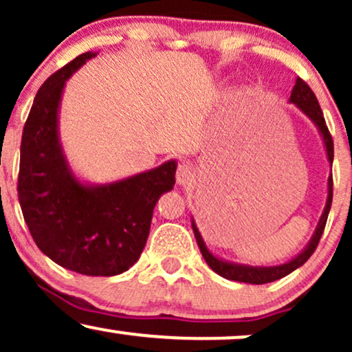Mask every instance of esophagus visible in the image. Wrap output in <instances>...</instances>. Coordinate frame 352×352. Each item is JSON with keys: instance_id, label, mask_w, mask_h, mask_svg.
<instances>
[{"instance_id": "34e87169", "label": "esophagus", "mask_w": 352, "mask_h": 352, "mask_svg": "<svg viewBox=\"0 0 352 352\" xmlns=\"http://www.w3.org/2000/svg\"><path fill=\"white\" fill-rule=\"evenodd\" d=\"M193 179H195V168L192 165L184 162L177 167V182L180 185L190 184V182H193Z\"/></svg>"}]
</instances>
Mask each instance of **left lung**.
Returning a JSON list of instances; mask_svg holds the SVG:
<instances>
[{
  "label": "left lung",
  "mask_w": 352,
  "mask_h": 352,
  "mask_svg": "<svg viewBox=\"0 0 352 352\" xmlns=\"http://www.w3.org/2000/svg\"><path fill=\"white\" fill-rule=\"evenodd\" d=\"M289 100L296 104V106L300 107L301 111L309 117V119H313L314 122H316L319 131H321V134H322V139H324L326 151H328V159H329V162L333 164V159H334L333 137H331L328 125H326L324 116H322L321 107H319L316 96H314V92L311 91V87L301 78L296 79V84H294L292 98H289ZM331 204H333V177H329V180H328V201H326L324 213H322L321 220H319L316 233H314L313 238H311L309 245L306 246L305 252H302L301 254H298V256L294 258V260L289 261V263H285L280 266H272V268L233 265V263H225V261L218 260V258L213 256V254L210 253L207 248H205L204 240H201V236H200L199 230H197V227H195V223H192V227H193V233H195L197 243H199V248L201 252V256L205 258L207 265L217 274H220V276L227 278V280H232V281L252 283V285H265V283H272V281L280 280V278L294 272V270L300 268L301 265H305L306 261L309 260V256L314 253V250H316L319 240H321L322 232H324L326 221H328V215H329V210H331Z\"/></svg>",
  "instance_id": "obj_1"
}]
</instances>
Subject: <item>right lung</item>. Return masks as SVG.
<instances>
[{"label":"right lung","instance_id":"obj_1","mask_svg":"<svg viewBox=\"0 0 352 352\" xmlns=\"http://www.w3.org/2000/svg\"><path fill=\"white\" fill-rule=\"evenodd\" d=\"M94 54L84 52L46 79L23 129L18 199L38 248L87 276H114L139 260L157 200L175 184V162L102 187L79 184L58 142L66 79Z\"/></svg>","mask_w":352,"mask_h":352}]
</instances>
